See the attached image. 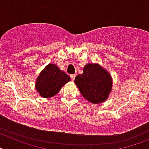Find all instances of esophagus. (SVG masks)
Returning <instances> with one entry per match:
<instances>
[{
    "label": "esophagus",
    "mask_w": 149,
    "mask_h": 149,
    "mask_svg": "<svg viewBox=\"0 0 149 149\" xmlns=\"http://www.w3.org/2000/svg\"><path fill=\"white\" fill-rule=\"evenodd\" d=\"M75 74H71L70 75V77H71V80L72 81H74V78H75Z\"/></svg>",
    "instance_id": "1"
}]
</instances>
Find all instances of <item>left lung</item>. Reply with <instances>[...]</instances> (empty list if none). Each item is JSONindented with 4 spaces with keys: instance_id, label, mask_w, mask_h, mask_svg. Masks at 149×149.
I'll list each match as a JSON object with an SVG mask.
<instances>
[{
    "instance_id": "obj_1",
    "label": "left lung",
    "mask_w": 149,
    "mask_h": 149,
    "mask_svg": "<svg viewBox=\"0 0 149 149\" xmlns=\"http://www.w3.org/2000/svg\"><path fill=\"white\" fill-rule=\"evenodd\" d=\"M74 84L83 97L93 104L106 101L112 90V77L109 72L98 64L88 63L83 74L76 76Z\"/></svg>"
}]
</instances>
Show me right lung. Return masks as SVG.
Wrapping results in <instances>:
<instances>
[{
    "label": "right lung",
    "instance_id": "add662e5",
    "mask_svg": "<svg viewBox=\"0 0 149 149\" xmlns=\"http://www.w3.org/2000/svg\"><path fill=\"white\" fill-rule=\"evenodd\" d=\"M69 76L54 64H48L39 74L36 82V89L43 98H51L59 93L66 83Z\"/></svg>",
    "mask_w": 149,
    "mask_h": 149
}]
</instances>
